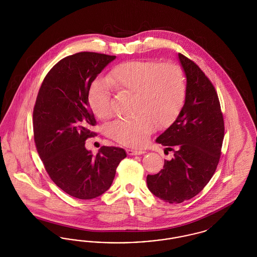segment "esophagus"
Listing matches in <instances>:
<instances>
[{
	"mask_svg": "<svg viewBox=\"0 0 257 257\" xmlns=\"http://www.w3.org/2000/svg\"><path fill=\"white\" fill-rule=\"evenodd\" d=\"M146 153V151L144 150H135V149H127V154L130 156H134V155H142Z\"/></svg>",
	"mask_w": 257,
	"mask_h": 257,
	"instance_id": "obj_1",
	"label": "esophagus"
}]
</instances>
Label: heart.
I'll return each mask as SVG.
<instances>
[{
    "label": "heart",
    "instance_id": "heart-1",
    "mask_svg": "<svg viewBox=\"0 0 257 257\" xmlns=\"http://www.w3.org/2000/svg\"><path fill=\"white\" fill-rule=\"evenodd\" d=\"M110 86L135 94L134 116L110 123V138L123 146L144 147L156 124L168 126L174 121L183 105L186 81L181 67L156 61H125L108 75ZM109 84L97 79L88 91V103L95 115L107 119L111 115Z\"/></svg>",
    "mask_w": 257,
    "mask_h": 257
}]
</instances>
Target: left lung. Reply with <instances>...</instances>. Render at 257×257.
<instances>
[{
    "mask_svg": "<svg viewBox=\"0 0 257 257\" xmlns=\"http://www.w3.org/2000/svg\"><path fill=\"white\" fill-rule=\"evenodd\" d=\"M178 58L187 78L185 103L175 121L156 140L173 151V158L147 177L149 191L168 203H181L202 191L216 171L224 136L213 84L194 61L180 53Z\"/></svg>",
    "mask_w": 257,
    "mask_h": 257,
    "instance_id": "obj_1",
    "label": "left lung"
}]
</instances>
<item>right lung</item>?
Wrapping results in <instances>:
<instances>
[{"label":"right lung","mask_w":257,"mask_h":257,"mask_svg":"<svg viewBox=\"0 0 257 257\" xmlns=\"http://www.w3.org/2000/svg\"><path fill=\"white\" fill-rule=\"evenodd\" d=\"M115 59L93 52L65 57L44 78L33 113L37 152L50 178L63 192L91 199L109 190L123 148L102 147L93 156L85 147L96 124L88 91L98 74Z\"/></svg>","instance_id":"right-lung-1"}]
</instances>
